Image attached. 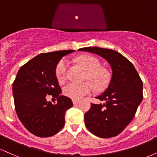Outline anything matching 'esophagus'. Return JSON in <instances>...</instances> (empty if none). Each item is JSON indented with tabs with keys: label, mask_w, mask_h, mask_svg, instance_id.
Segmentation results:
<instances>
[{
	"label": "esophagus",
	"mask_w": 157,
	"mask_h": 157,
	"mask_svg": "<svg viewBox=\"0 0 157 157\" xmlns=\"http://www.w3.org/2000/svg\"><path fill=\"white\" fill-rule=\"evenodd\" d=\"M72 101H73V104L75 105L79 104V103H80V101H79V100H73Z\"/></svg>",
	"instance_id": "esophagus-1"
}]
</instances>
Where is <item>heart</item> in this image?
Listing matches in <instances>:
<instances>
[{"instance_id": "1", "label": "heart", "mask_w": 157, "mask_h": 157, "mask_svg": "<svg viewBox=\"0 0 157 157\" xmlns=\"http://www.w3.org/2000/svg\"><path fill=\"white\" fill-rule=\"evenodd\" d=\"M77 62L86 71L85 80L89 82L78 84L75 82H68L63 87V94L74 100H78L90 94L93 87L97 91L106 89L109 84L111 75L106 68L101 67V62L96 56L92 55H85L78 58ZM68 60L63 59L58 63L55 68V75L59 82L64 80L68 67Z\"/></svg>"}]
</instances>
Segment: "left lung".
I'll return each instance as SVG.
<instances>
[{"label": "left lung", "mask_w": 157, "mask_h": 157, "mask_svg": "<svg viewBox=\"0 0 157 157\" xmlns=\"http://www.w3.org/2000/svg\"><path fill=\"white\" fill-rule=\"evenodd\" d=\"M97 53L107 60L113 71L107 89L98 99L104 104H91L84 115L87 129L101 138L121 133L135 116L143 98V83L137 71L126 57L113 50L98 47L80 49Z\"/></svg>", "instance_id": "left-lung-1"}]
</instances>
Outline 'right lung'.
Segmentation results:
<instances>
[{"mask_svg":"<svg viewBox=\"0 0 157 157\" xmlns=\"http://www.w3.org/2000/svg\"><path fill=\"white\" fill-rule=\"evenodd\" d=\"M74 51L40 53L21 67L13 82L17 115L25 128L36 136H52L60 131L65 125V112L73 106L71 98L59 95L62 90L55 68L63 56ZM48 96L57 98L58 103L48 101Z\"/></svg>","mask_w":157,"mask_h":157,"instance_id":"right-lung-1","label":"right lung"}]
</instances>
